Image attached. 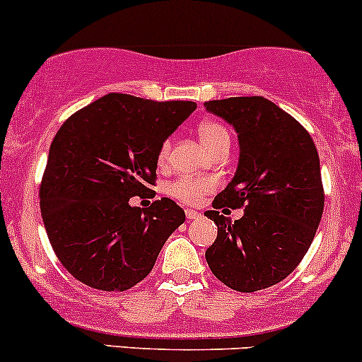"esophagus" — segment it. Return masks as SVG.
I'll return each instance as SVG.
<instances>
[{
    "instance_id": "34e87169",
    "label": "esophagus",
    "mask_w": 362,
    "mask_h": 362,
    "mask_svg": "<svg viewBox=\"0 0 362 362\" xmlns=\"http://www.w3.org/2000/svg\"><path fill=\"white\" fill-rule=\"evenodd\" d=\"M200 212L195 211V209H186V218L188 219H199L200 218Z\"/></svg>"
}]
</instances>
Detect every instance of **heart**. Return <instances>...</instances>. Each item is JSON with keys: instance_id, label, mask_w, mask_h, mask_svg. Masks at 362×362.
<instances>
[{"instance_id": "heart-1", "label": "heart", "mask_w": 362, "mask_h": 362, "mask_svg": "<svg viewBox=\"0 0 362 362\" xmlns=\"http://www.w3.org/2000/svg\"><path fill=\"white\" fill-rule=\"evenodd\" d=\"M199 137L202 141L204 148L209 150L211 146L218 144L219 141L228 139V132L223 125H219L218 122H202L199 125ZM170 143L165 141L162 144L158 151V160L160 162H165L167 156H169ZM212 189V182L209 180H193V177H181V180L174 181L169 186V193L174 199L181 200V202L189 204V206H195V204L202 202L204 197L207 195Z\"/></svg>"}]
</instances>
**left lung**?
<instances>
[{"instance_id": "left-lung-1", "label": "left lung", "mask_w": 362, "mask_h": 362, "mask_svg": "<svg viewBox=\"0 0 362 362\" xmlns=\"http://www.w3.org/2000/svg\"><path fill=\"white\" fill-rule=\"evenodd\" d=\"M204 106L232 125L238 139L235 174L216 197V211H206L218 226L207 264L228 288L259 291L291 274L317 232L324 209L317 150L291 115L259 95ZM225 206L246 209L230 222Z\"/></svg>"}]
</instances>
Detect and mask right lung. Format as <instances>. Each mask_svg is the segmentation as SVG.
Returning <instances> with one entry per match:
<instances>
[{
	"label": "right lung",
	"mask_w": 362,
	"mask_h": 362,
	"mask_svg": "<svg viewBox=\"0 0 362 362\" xmlns=\"http://www.w3.org/2000/svg\"><path fill=\"white\" fill-rule=\"evenodd\" d=\"M195 107L107 94L55 134L40 206L48 240L74 279L125 291L150 274L185 211L167 197L146 209L129 200L153 186L160 148Z\"/></svg>",
	"instance_id": "right-lung-1"
}]
</instances>
